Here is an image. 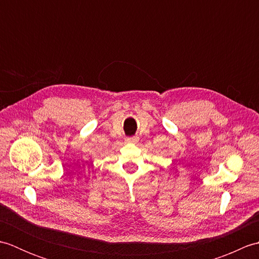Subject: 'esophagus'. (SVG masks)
Wrapping results in <instances>:
<instances>
[{"label": "esophagus", "instance_id": "esophagus-1", "mask_svg": "<svg viewBox=\"0 0 259 259\" xmlns=\"http://www.w3.org/2000/svg\"><path fill=\"white\" fill-rule=\"evenodd\" d=\"M125 141L129 142V144H136V142H138V138L137 137H130V138H126Z\"/></svg>", "mask_w": 259, "mask_h": 259}]
</instances>
